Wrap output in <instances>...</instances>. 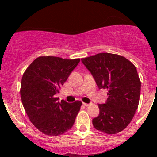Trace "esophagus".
<instances>
[{"instance_id": "esophagus-1", "label": "esophagus", "mask_w": 157, "mask_h": 157, "mask_svg": "<svg viewBox=\"0 0 157 157\" xmlns=\"http://www.w3.org/2000/svg\"><path fill=\"white\" fill-rule=\"evenodd\" d=\"M83 105H84V106H89V105H90V104L86 103V102H83Z\"/></svg>"}]
</instances>
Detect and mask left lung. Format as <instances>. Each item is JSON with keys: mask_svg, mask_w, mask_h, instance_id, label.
Instances as JSON below:
<instances>
[{"mask_svg": "<svg viewBox=\"0 0 157 157\" xmlns=\"http://www.w3.org/2000/svg\"><path fill=\"white\" fill-rule=\"evenodd\" d=\"M99 89H108L105 104H98L99 115L93 119L98 131L109 134L123 131L132 120L140 99V80L135 66L124 57L99 53L82 58Z\"/></svg>", "mask_w": 157, "mask_h": 157, "instance_id": "1", "label": "left lung"}]
</instances>
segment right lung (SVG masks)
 Wrapping results in <instances>:
<instances>
[{"mask_svg":"<svg viewBox=\"0 0 157 157\" xmlns=\"http://www.w3.org/2000/svg\"><path fill=\"white\" fill-rule=\"evenodd\" d=\"M79 62V58L41 56L23 74L20 88L23 105L30 121L43 134L61 135L74 125L82 102H58L55 94Z\"/></svg>","mask_w":157,"mask_h":157,"instance_id":"right-lung-1","label":"right lung"}]
</instances>
